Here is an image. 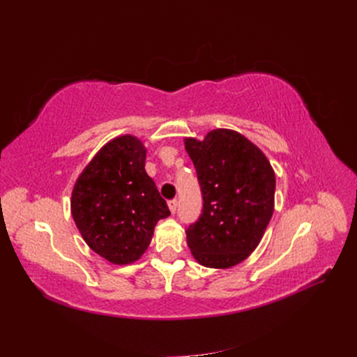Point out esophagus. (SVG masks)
Here are the masks:
<instances>
[{"mask_svg": "<svg viewBox=\"0 0 357 357\" xmlns=\"http://www.w3.org/2000/svg\"><path fill=\"white\" fill-rule=\"evenodd\" d=\"M177 205H178V202L176 199H172V201L168 202V208H169L171 214H174L177 211Z\"/></svg>", "mask_w": 357, "mask_h": 357, "instance_id": "1", "label": "esophagus"}]
</instances>
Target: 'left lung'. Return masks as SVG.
<instances>
[{"instance_id": "obj_1", "label": "left lung", "mask_w": 357, "mask_h": 357, "mask_svg": "<svg viewBox=\"0 0 357 357\" xmlns=\"http://www.w3.org/2000/svg\"><path fill=\"white\" fill-rule=\"evenodd\" d=\"M195 165L204 208L186 241L195 261L226 269L241 264L261 243L274 213L275 172L265 153L234 129L185 138Z\"/></svg>"}]
</instances>
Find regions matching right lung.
Segmentation results:
<instances>
[{"mask_svg":"<svg viewBox=\"0 0 357 357\" xmlns=\"http://www.w3.org/2000/svg\"><path fill=\"white\" fill-rule=\"evenodd\" d=\"M146 155L138 137H114L83 168L71 192V214L84 243L114 265L137 262L156 223L169 215L146 172Z\"/></svg>","mask_w":357,"mask_h":357,"instance_id":"right-lung-1","label":"right lung"}]
</instances>
